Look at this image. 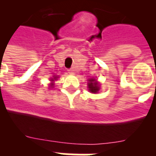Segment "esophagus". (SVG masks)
I'll return each mask as SVG.
<instances>
[{
  "instance_id": "obj_1",
  "label": "esophagus",
  "mask_w": 156,
  "mask_h": 156,
  "mask_svg": "<svg viewBox=\"0 0 156 156\" xmlns=\"http://www.w3.org/2000/svg\"><path fill=\"white\" fill-rule=\"evenodd\" d=\"M67 71H68V73H70V74H74V72H73L72 69H68Z\"/></svg>"
}]
</instances>
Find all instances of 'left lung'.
<instances>
[{"instance_id": "1", "label": "left lung", "mask_w": 156, "mask_h": 156, "mask_svg": "<svg viewBox=\"0 0 156 156\" xmlns=\"http://www.w3.org/2000/svg\"><path fill=\"white\" fill-rule=\"evenodd\" d=\"M89 90L94 94H96L98 90H99V86H98V82L95 80L94 79H90L89 80Z\"/></svg>"}]
</instances>
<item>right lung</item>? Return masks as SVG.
Instances as JSON below:
<instances>
[{
  "mask_svg": "<svg viewBox=\"0 0 156 156\" xmlns=\"http://www.w3.org/2000/svg\"><path fill=\"white\" fill-rule=\"evenodd\" d=\"M54 79H55V78H54Z\"/></svg>",
  "mask_w": 156,
  "mask_h": 156,
  "instance_id": "right-lung-1",
  "label": "right lung"
}]
</instances>
